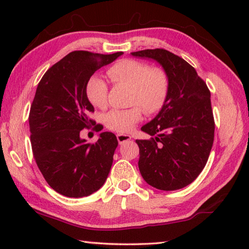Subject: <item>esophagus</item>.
<instances>
[{
    "instance_id": "obj_1",
    "label": "esophagus",
    "mask_w": 249,
    "mask_h": 249,
    "mask_svg": "<svg viewBox=\"0 0 249 249\" xmlns=\"http://www.w3.org/2000/svg\"><path fill=\"white\" fill-rule=\"evenodd\" d=\"M116 139H118L119 143L122 144L126 141H129L131 139V137L129 135H125V134H118V135H116Z\"/></svg>"
}]
</instances>
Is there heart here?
<instances>
[{"instance_id": "obj_1", "label": "heart", "mask_w": 249, "mask_h": 249, "mask_svg": "<svg viewBox=\"0 0 249 249\" xmlns=\"http://www.w3.org/2000/svg\"><path fill=\"white\" fill-rule=\"evenodd\" d=\"M107 73L115 86L131 89L129 104L139 106L146 114L157 113L167 102L170 81L167 72L161 68H152L147 63L128 59L115 63ZM86 92L89 103L95 107H107L108 84L103 78L96 75L89 78ZM140 108L111 110L105 115V124L109 129L118 133H129L141 120Z\"/></svg>"}]
</instances>
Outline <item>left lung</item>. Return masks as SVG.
Wrapping results in <instances>:
<instances>
[{
	"label": "left lung",
	"mask_w": 249,
	"mask_h": 249,
	"mask_svg": "<svg viewBox=\"0 0 249 249\" xmlns=\"http://www.w3.org/2000/svg\"><path fill=\"white\" fill-rule=\"evenodd\" d=\"M131 55L157 62L170 81L166 104L141 127L154 137L136 140L140 173L157 189H181L197 178L212 149L215 124L211 93L195 68L170 51L147 49Z\"/></svg>",
	"instance_id": "left-lung-1"
}]
</instances>
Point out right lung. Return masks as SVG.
Here are the masks:
<instances>
[{
    "mask_svg": "<svg viewBox=\"0 0 249 249\" xmlns=\"http://www.w3.org/2000/svg\"><path fill=\"white\" fill-rule=\"evenodd\" d=\"M122 54L71 52L50 67L37 86L29 116L32 151L47 183L66 197L97 192L110 172L119 144L115 135L104 131L91 144L80 131L94 123L88 118L94 111L86 92L89 79ZM95 129L102 130L98 125Z\"/></svg>",
    "mask_w": 249,
    "mask_h": 249,
    "instance_id": "add662e5",
    "label": "right lung"
}]
</instances>
